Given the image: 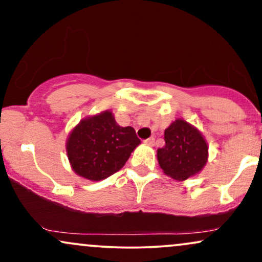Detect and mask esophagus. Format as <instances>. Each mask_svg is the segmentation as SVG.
<instances>
[{
    "label": "esophagus",
    "mask_w": 262,
    "mask_h": 262,
    "mask_svg": "<svg viewBox=\"0 0 262 262\" xmlns=\"http://www.w3.org/2000/svg\"><path fill=\"white\" fill-rule=\"evenodd\" d=\"M144 143H145L146 145H154L155 138H154V137H150V138H148V139L144 140Z\"/></svg>",
    "instance_id": "1"
}]
</instances>
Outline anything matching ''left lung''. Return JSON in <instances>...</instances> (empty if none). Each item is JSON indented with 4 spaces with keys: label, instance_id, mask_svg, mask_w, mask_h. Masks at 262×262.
I'll use <instances>...</instances> for the list:
<instances>
[{
    "label": "left lung",
    "instance_id": "8db88e82",
    "mask_svg": "<svg viewBox=\"0 0 262 262\" xmlns=\"http://www.w3.org/2000/svg\"><path fill=\"white\" fill-rule=\"evenodd\" d=\"M165 145L158 149L159 165L175 180H187L203 169L208 146L202 134L182 119H176L165 129Z\"/></svg>",
    "mask_w": 262,
    "mask_h": 262
}]
</instances>
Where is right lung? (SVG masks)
<instances>
[{"label":"right lung","mask_w":262,"mask_h":262,"mask_svg":"<svg viewBox=\"0 0 262 262\" xmlns=\"http://www.w3.org/2000/svg\"><path fill=\"white\" fill-rule=\"evenodd\" d=\"M139 144L134 129L117 124L106 111L80 122L69 137L66 151L77 175L100 181L121 170Z\"/></svg>","instance_id":"right-lung-1"}]
</instances>
